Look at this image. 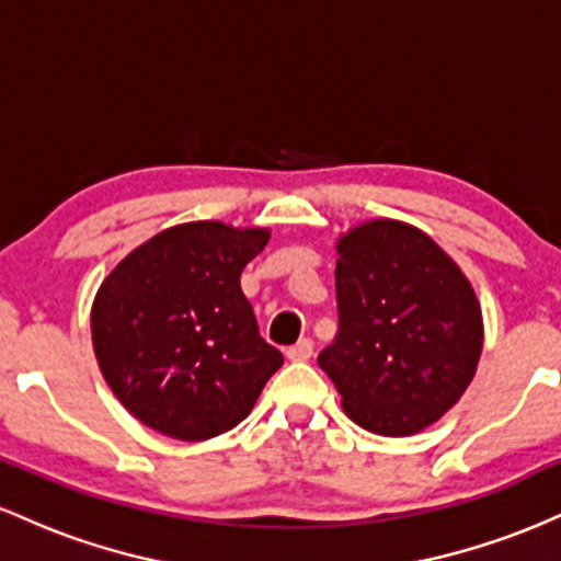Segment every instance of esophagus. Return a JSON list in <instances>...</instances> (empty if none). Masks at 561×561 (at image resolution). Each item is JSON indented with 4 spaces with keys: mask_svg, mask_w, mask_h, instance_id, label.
I'll return each mask as SVG.
<instances>
[{
    "mask_svg": "<svg viewBox=\"0 0 561 561\" xmlns=\"http://www.w3.org/2000/svg\"><path fill=\"white\" fill-rule=\"evenodd\" d=\"M311 353H313V340H308V337H302L293 347H287L289 362H308V358H311Z\"/></svg>",
    "mask_w": 561,
    "mask_h": 561,
    "instance_id": "esophagus-1",
    "label": "esophagus"
}]
</instances>
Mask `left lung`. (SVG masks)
I'll return each mask as SVG.
<instances>
[{
    "mask_svg": "<svg viewBox=\"0 0 561 561\" xmlns=\"http://www.w3.org/2000/svg\"><path fill=\"white\" fill-rule=\"evenodd\" d=\"M340 330L319 366L358 427L385 437L427 430L459 403L482 353L472 285L433 237L371 218L337 237Z\"/></svg>",
    "mask_w": 561,
    "mask_h": 561,
    "instance_id": "obj_1",
    "label": "left lung"
}]
</instances>
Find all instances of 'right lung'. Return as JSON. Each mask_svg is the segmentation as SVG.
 Listing matches in <instances>:
<instances>
[{
	"instance_id": "right-lung-1",
	"label": "right lung",
	"mask_w": 561,
	"mask_h": 561,
	"mask_svg": "<svg viewBox=\"0 0 561 561\" xmlns=\"http://www.w3.org/2000/svg\"><path fill=\"white\" fill-rule=\"evenodd\" d=\"M272 231L190 221L134 248L96 289L92 345L131 416L197 443L237 427L285 364L259 334L240 274Z\"/></svg>"
}]
</instances>
